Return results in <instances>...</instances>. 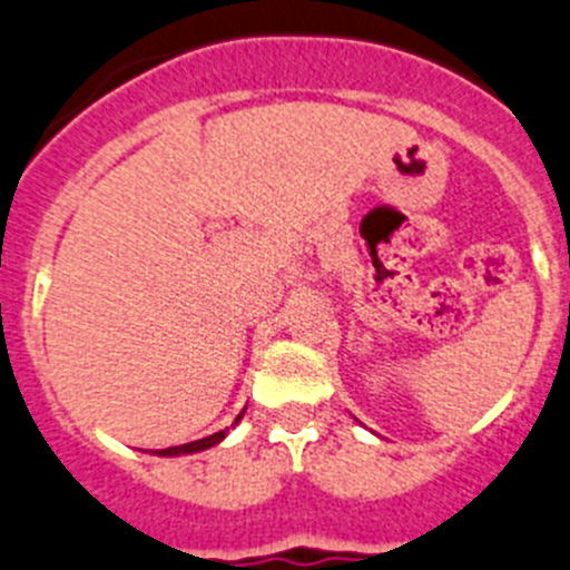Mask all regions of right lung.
Here are the masks:
<instances>
[{
    "label": "right lung",
    "instance_id": "right-lung-1",
    "mask_svg": "<svg viewBox=\"0 0 570 570\" xmlns=\"http://www.w3.org/2000/svg\"><path fill=\"white\" fill-rule=\"evenodd\" d=\"M224 438H227V432H215V434H209V438L196 440V443H184V445H173V449H161L158 454H164V458H170V454H193V451L209 449V445H215L218 440H224Z\"/></svg>",
    "mask_w": 570,
    "mask_h": 570
}]
</instances>
